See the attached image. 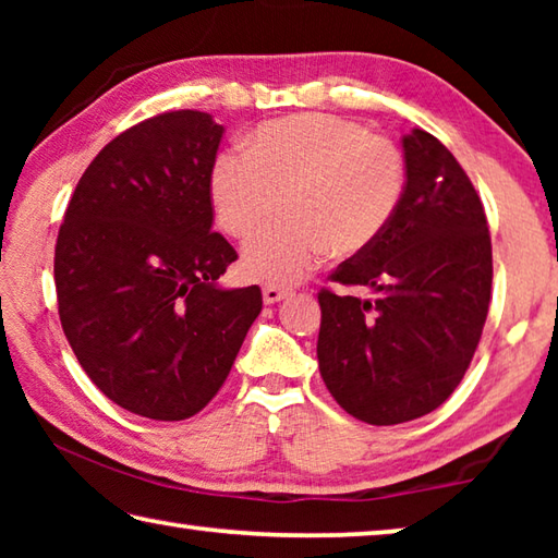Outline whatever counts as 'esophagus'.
I'll return each instance as SVG.
<instances>
[{"label":"esophagus","mask_w":558,"mask_h":558,"mask_svg":"<svg viewBox=\"0 0 558 558\" xmlns=\"http://www.w3.org/2000/svg\"><path fill=\"white\" fill-rule=\"evenodd\" d=\"M290 295V288H280V286H266L263 288V302L266 305H276L282 298Z\"/></svg>","instance_id":"34e87169"}]
</instances>
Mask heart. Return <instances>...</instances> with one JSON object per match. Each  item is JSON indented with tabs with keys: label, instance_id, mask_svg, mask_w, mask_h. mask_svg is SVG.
<instances>
[{
	"label": "heart",
	"instance_id": "b5f03b06",
	"mask_svg": "<svg viewBox=\"0 0 558 558\" xmlns=\"http://www.w3.org/2000/svg\"><path fill=\"white\" fill-rule=\"evenodd\" d=\"M245 155L214 162L209 194L221 229L248 239L243 248L251 280L290 286L329 251L356 256L381 239L399 211L405 186L401 149L354 120L323 112L263 122L245 137Z\"/></svg>",
	"mask_w": 558,
	"mask_h": 558
}]
</instances>
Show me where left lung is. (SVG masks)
I'll return each instance as SVG.
<instances>
[{
    "label": "left lung",
    "instance_id": "8db88e82",
    "mask_svg": "<svg viewBox=\"0 0 558 558\" xmlns=\"http://www.w3.org/2000/svg\"><path fill=\"white\" fill-rule=\"evenodd\" d=\"M399 211L372 248L332 272L372 300L319 290V374L335 401L372 426L421 418L456 391L475 354L493 290L483 202L450 149L403 135Z\"/></svg>",
    "mask_w": 558,
    "mask_h": 558
}]
</instances>
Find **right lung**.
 Masks as SVG:
<instances>
[{"instance_id": "obj_1", "label": "right lung", "mask_w": 558, "mask_h": 558, "mask_svg": "<svg viewBox=\"0 0 558 558\" xmlns=\"http://www.w3.org/2000/svg\"><path fill=\"white\" fill-rule=\"evenodd\" d=\"M223 125L162 112L118 135L83 172L56 239L63 335L122 409L184 421L229 376L260 288H221L239 258L211 231L209 179Z\"/></svg>"}]
</instances>
